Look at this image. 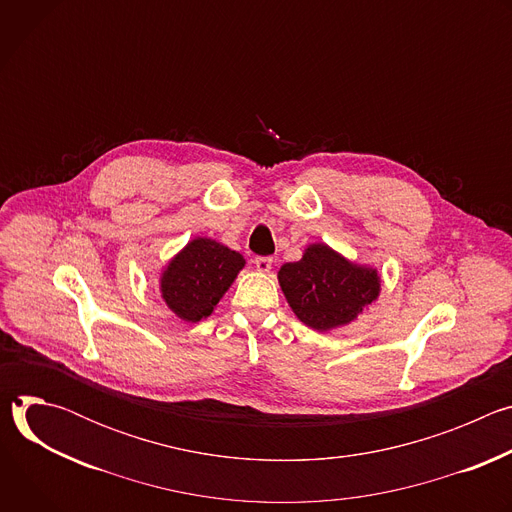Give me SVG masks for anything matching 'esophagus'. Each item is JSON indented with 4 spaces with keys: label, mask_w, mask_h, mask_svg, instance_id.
<instances>
[{
    "label": "esophagus",
    "mask_w": 512,
    "mask_h": 512,
    "mask_svg": "<svg viewBox=\"0 0 512 512\" xmlns=\"http://www.w3.org/2000/svg\"><path fill=\"white\" fill-rule=\"evenodd\" d=\"M271 265H273V259H271V257H255V267H257L259 271L267 273V271L271 269Z\"/></svg>",
    "instance_id": "esophagus-1"
}]
</instances>
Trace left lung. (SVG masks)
<instances>
[{"label": "left lung", "mask_w": 512, "mask_h": 512, "mask_svg": "<svg viewBox=\"0 0 512 512\" xmlns=\"http://www.w3.org/2000/svg\"><path fill=\"white\" fill-rule=\"evenodd\" d=\"M277 279L294 314L320 332L350 324L381 291L377 269L350 263L324 243L281 265Z\"/></svg>", "instance_id": "8db88e82"}]
</instances>
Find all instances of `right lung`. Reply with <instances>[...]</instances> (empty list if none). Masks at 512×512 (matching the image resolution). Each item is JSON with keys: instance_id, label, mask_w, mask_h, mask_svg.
<instances>
[{"instance_id": "add662e5", "label": "right lung", "mask_w": 512, "mask_h": 512, "mask_svg": "<svg viewBox=\"0 0 512 512\" xmlns=\"http://www.w3.org/2000/svg\"><path fill=\"white\" fill-rule=\"evenodd\" d=\"M243 267L245 259L241 253L212 239L198 237L162 273V298L178 318L200 322L212 314Z\"/></svg>"}]
</instances>
